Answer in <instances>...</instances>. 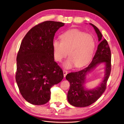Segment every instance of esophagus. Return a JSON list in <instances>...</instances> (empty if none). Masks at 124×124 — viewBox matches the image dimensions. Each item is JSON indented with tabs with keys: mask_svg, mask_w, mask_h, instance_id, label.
<instances>
[{
	"mask_svg": "<svg viewBox=\"0 0 124 124\" xmlns=\"http://www.w3.org/2000/svg\"><path fill=\"white\" fill-rule=\"evenodd\" d=\"M63 76H64V77H65L66 76V75L67 74V71H66V70H63Z\"/></svg>",
	"mask_w": 124,
	"mask_h": 124,
	"instance_id": "34e87169",
	"label": "esophagus"
}]
</instances>
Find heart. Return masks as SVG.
Here are the masks:
<instances>
[{"label": "heart", "instance_id": "obj_1", "mask_svg": "<svg viewBox=\"0 0 124 124\" xmlns=\"http://www.w3.org/2000/svg\"><path fill=\"white\" fill-rule=\"evenodd\" d=\"M61 41L53 42L54 56L56 61L61 62L68 55L69 57L63 63L69 69L74 65L77 68L85 65L91 58L95 47L93 37L78 29H71L61 36Z\"/></svg>", "mask_w": 124, "mask_h": 124}]
</instances>
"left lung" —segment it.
I'll list each match as a JSON object with an SVG mask.
<instances>
[{
    "instance_id": "1",
    "label": "left lung",
    "mask_w": 124,
    "mask_h": 124,
    "mask_svg": "<svg viewBox=\"0 0 124 124\" xmlns=\"http://www.w3.org/2000/svg\"><path fill=\"white\" fill-rule=\"evenodd\" d=\"M94 28L100 42L96 53L91 63L86 68L77 72H71L66 77L70 83V88L67 95L69 103L76 107L90 106L98 100L106 89L107 82L111 70V51L107 40L102 38V35L98 28L89 23ZM104 63L105 75L103 80L97 87L89 90L85 86L86 76L100 63Z\"/></svg>"
}]
</instances>
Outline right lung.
<instances>
[{
    "mask_svg": "<svg viewBox=\"0 0 124 124\" xmlns=\"http://www.w3.org/2000/svg\"><path fill=\"white\" fill-rule=\"evenodd\" d=\"M65 23L45 21L32 27L22 40L16 57V82L29 103L42 105L50 99V89L63 79L62 69L54 61L55 33Z\"/></svg>",
    "mask_w": 124,
    "mask_h": 124,
    "instance_id": "1",
    "label": "right lung"
}]
</instances>
